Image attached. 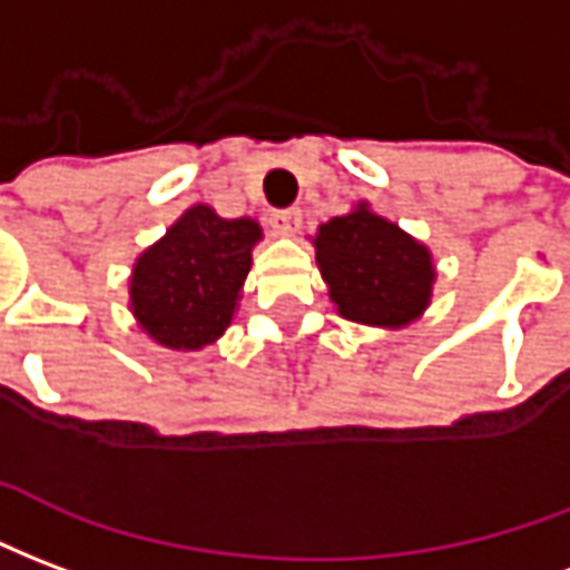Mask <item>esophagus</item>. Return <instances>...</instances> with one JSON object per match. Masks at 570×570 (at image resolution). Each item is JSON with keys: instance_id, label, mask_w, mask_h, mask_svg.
I'll return each mask as SVG.
<instances>
[{"instance_id": "obj_1", "label": "esophagus", "mask_w": 570, "mask_h": 570, "mask_svg": "<svg viewBox=\"0 0 570 570\" xmlns=\"http://www.w3.org/2000/svg\"><path fill=\"white\" fill-rule=\"evenodd\" d=\"M301 218H303V212L294 209V206H291V209H276L273 215H269V227H273L276 234L291 236L301 230Z\"/></svg>"}]
</instances>
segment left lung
<instances>
[{
    "label": "left lung",
    "instance_id": "1",
    "mask_svg": "<svg viewBox=\"0 0 570 570\" xmlns=\"http://www.w3.org/2000/svg\"><path fill=\"white\" fill-rule=\"evenodd\" d=\"M315 257L343 318L397 327L428 306L434 267L425 245L367 206L322 224Z\"/></svg>",
    "mask_w": 570,
    "mask_h": 570
}]
</instances>
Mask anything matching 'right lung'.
<instances>
[{"mask_svg":"<svg viewBox=\"0 0 570 570\" xmlns=\"http://www.w3.org/2000/svg\"><path fill=\"white\" fill-rule=\"evenodd\" d=\"M257 239L252 218L188 209L132 269V315L160 346L203 348L218 340L234 318Z\"/></svg>","mask_w":570,"mask_h":570,"instance_id":"right-lung-1","label":"right lung"}]
</instances>
